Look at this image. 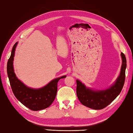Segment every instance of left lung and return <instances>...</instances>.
I'll list each match as a JSON object with an SVG mask.
<instances>
[{
    "label": "left lung",
    "instance_id": "1",
    "mask_svg": "<svg viewBox=\"0 0 133 133\" xmlns=\"http://www.w3.org/2000/svg\"><path fill=\"white\" fill-rule=\"evenodd\" d=\"M122 66L120 74L116 83L108 89L102 91H95L86 88L79 81H76V95L83 105L95 110L103 109L110 104L120 94L124 84L126 68V58L123 52Z\"/></svg>",
    "mask_w": 133,
    "mask_h": 133
}]
</instances>
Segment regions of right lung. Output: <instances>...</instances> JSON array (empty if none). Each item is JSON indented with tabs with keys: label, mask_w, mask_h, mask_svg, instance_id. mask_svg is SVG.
Masks as SVG:
<instances>
[{
	"label": "right lung",
	"mask_w": 133,
	"mask_h": 133,
	"mask_svg": "<svg viewBox=\"0 0 133 133\" xmlns=\"http://www.w3.org/2000/svg\"><path fill=\"white\" fill-rule=\"evenodd\" d=\"M17 44V43H16L13 45L7 64V72L13 94L23 105L30 110L38 111L47 108L52 103L57 95L58 81L66 76L55 79L39 89L27 87L18 79L14 72L13 61Z\"/></svg>",
	"instance_id": "obj_1"
}]
</instances>
